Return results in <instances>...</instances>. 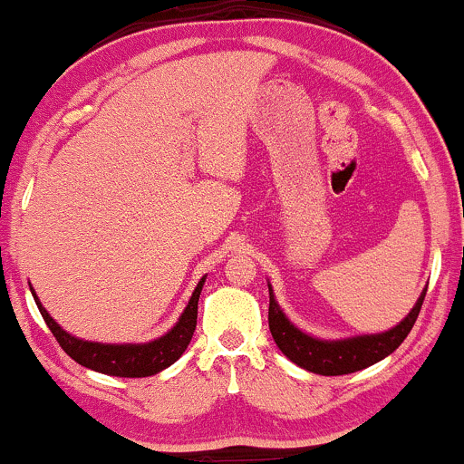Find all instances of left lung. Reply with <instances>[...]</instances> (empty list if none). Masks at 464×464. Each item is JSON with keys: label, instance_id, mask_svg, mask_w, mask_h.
<instances>
[{"label": "left lung", "instance_id": "1", "mask_svg": "<svg viewBox=\"0 0 464 464\" xmlns=\"http://www.w3.org/2000/svg\"><path fill=\"white\" fill-rule=\"evenodd\" d=\"M426 291L428 288H423L415 306H412L411 313L395 328L378 332V334H361L350 336V339L325 341L299 330L282 313L280 304L276 302L274 288L269 285V330L276 345L280 347V352L285 353L288 361L295 362L297 367L319 375L353 373L380 362L404 343L408 332L412 330V325H415L419 317V310H421Z\"/></svg>", "mask_w": 464, "mask_h": 464}]
</instances>
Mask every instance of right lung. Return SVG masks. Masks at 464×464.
Masks as SVG:
<instances>
[{"instance_id":"add662e5","label":"right lung","mask_w":464,"mask_h":464,"mask_svg":"<svg viewBox=\"0 0 464 464\" xmlns=\"http://www.w3.org/2000/svg\"><path fill=\"white\" fill-rule=\"evenodd\" d=\"M204 282L206 276L198 282V286H195L193 295H190L187 308L179 314L176 325L167 334L158 336V339L150 343H95L78 339V336L69 334L67 330L60 328L41 304V299L36 297L34 288L30 286V291L34 295V302L38 310H41L43 319H45L47 328L52 330V334L56 336L60 347L75 362L86 369H92L97 373L117 375V378H147V375H156L162 369L171 367L188 347L190 339H193L195 325H198V302Z\"/></svg>"}]
</instances>
